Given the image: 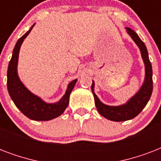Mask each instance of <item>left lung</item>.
Returning a JSON list of instances; mask_svg holds the SVG:
<instances>
[{
	"mask_svg": "<svg viewBox=\"0 0 161 161\" xmlns=\"http://www.w3.org/2000/svg\"><path fill=\"white\" fill-rule=\"evenodd\" d=\"M128 34L131 36L133 41L135 42L136 45L141 53L143 61L145 63V81L143 83L141 88L127 103L122 105L119 106H109L106 105L99 100V98L94 93V82L93 81L91 89L93 92L95 105L98 113L102 116L106 118L107 119L120 122V121H126L136 117L143 110V108L146 106L148 101L150 100V96L153 90V80H152V66L149 59L148 51L145 43L141 41L136 32L133 31L130 27H126Z\"/></svg>",
	"mask_w": 161,
	"mask_h": 161,
	"instance_id": "8db88e82",
	"label": "left lung"
}]
</instances>
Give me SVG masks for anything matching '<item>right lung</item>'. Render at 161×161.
I'll use <instances>...</instances> for the list:
<instances>
[{
	"instance_id": "obj_1",
	"label": "right lung",
	"mask_w": 161,
	"mask_h": 161,
	"mask_svg": "<svg viewBox=\"0 0 161 161\" xmlns=\"http://www.w3.org/2000/svg\"><path fill=\"white\" fill-rule=\"evenodd\" d=\"M35 24L31 26L21 38L18 39L13 49L12 57L7 69V89L15 105L24 115L36 121H47L60 116L69 103V96L78 79L68 83L65 94L57 103L44 102L38 96L30 92L21 83L17 74V63L20 48L24 39L30 33Z\"/></svg>"
}]
</instances>
